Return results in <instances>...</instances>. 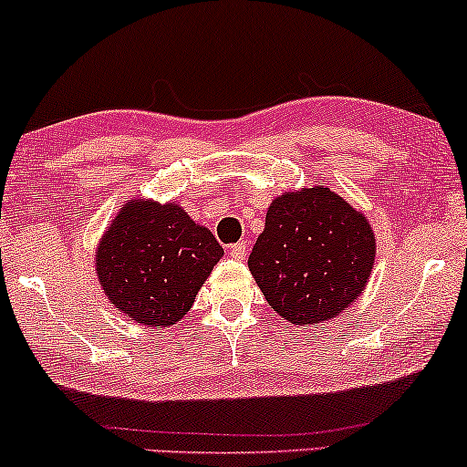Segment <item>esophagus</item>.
Here are the masks:
<instances>
[{"label": "esophagus", "mask_w": 467, "mask_h": 467, "mask_svg": "<svg viewBox=\"0 0 467 467\" xmlns=\"http://www.w3.org/2000/svg\"><path fill=\"white\" fill-rule=\"evenodd\" d=\"M246 251H248V244L244 240L242 242H238V244H232L229 246V255H232L234 259H244V255H246Z\"/></svg>", "instance_id": "obj_1"}]
</instances>
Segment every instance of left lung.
<instances>
[{
    "mask_svg": "<svg viewBox=\"0 0 467 467\" xmlns=\"http://www.w3.org/2000/svg\"><path fill=\"white\" fill-rule=\"evenodd\" d=\"M373 262L367 216L324 186L276 197L248 255L268 305L296 326L326 322L354 305Z\"/></svg>",
    "mask_w": 467,
    "mask_h": 467,
    "instance_id": "1",
    "label": "left lung"
}]
</instances>
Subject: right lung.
<instances>
[{"label":"right lung","mask_w":467,"mask_h":467,"mask_svg":"<svg viewBox=\"0 0 467 467\" xmlns=\"http://www.w3.org/2000/svg\"><path fill=\"white\" fill-rule=\"evenodd\" d=\"M223 246L178 203L132 199L96 251V272L111 305L132 322L173 326L192 302Z\"/></svg>","instance_id":"right-lung-1"}]
</instances>
